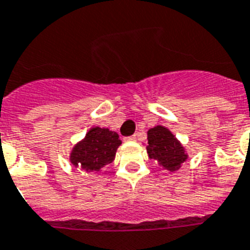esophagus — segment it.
I'll use <instances>...</instances> for the list:
<instances>
[{"instance_id":"esophagus-1","label":"esophagus","mask_w":250,"mask_h":250,"mask_svg":"<svg viewBox=\"0 0 250 250\" xmlns=\"http://www.w3.org/2000/svg\"><path fill=\"white\" fill-rule=\"evenodd\" d=\"M125 141H136V136H128V137H125Z\"/></svg>"}]
</instances>
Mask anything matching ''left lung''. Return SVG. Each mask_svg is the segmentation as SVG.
<instances>
[{
    "instance_id": "1",
    "label": "left lung",
    "mask_w": 250,
    "mask_h": 250,
    "mask_svg": "<svg viewBox=\"0 0 250 250\" xmlns=\"http://www.w3.org/2000/svg\"><path fill=\"white\" fill-rule=\"evenodd\" d=\"M146 151L150 159H155L169 172L178 171L188 158L184 145L164 125H155L147 131Z\"/></svg>"
}]
</instances>
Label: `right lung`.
Here are the masks:
<instances>
[{
  "mask_svg": "<svg viewBox=\"0 0 250 250\" xmlns=\"http://www.w3.org/2000/svg\"><path fill=\"white\" fill-rule=\"evenodd\" d=\"M121 144L117 132L96 125L88 129L84 139L73 146L69 160L81 171L96 173L114 160Z\"/></svg>",
  "mask_w": 250,
  "mask_h": 250,
  "instance_id": "obj_1",
  "label": "right lung"
}]
</instances>
